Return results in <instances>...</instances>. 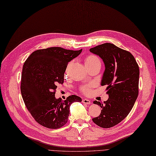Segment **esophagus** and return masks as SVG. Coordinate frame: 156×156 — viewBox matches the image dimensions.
<instances>
[{
    "label": "esophagus",
    "instance_id": "1",
    "mask_svg": "<svg viewBox=\"0 0 156 156\" xmlns=\"http://www.w3.org/2000/svg\"><path fill=\"white\" fill-rule=\"evenodd\" d=\"M82 102L83 104H91L90 100H88V99H87V98H83Z\"/></svg>",
    "mask_w": 156,
    "mask_h": 156
}]
</instances>
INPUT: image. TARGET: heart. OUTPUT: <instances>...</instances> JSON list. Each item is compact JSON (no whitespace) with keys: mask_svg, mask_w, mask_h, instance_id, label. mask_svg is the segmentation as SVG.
Listing matches in <instances>:
<instances>
[{"mask_svg":"<svg viewBox=\"0 0 156 156\" xmlns=\"http://www.w3.org/2000/svg\"><path fill=\"white\" fill-rule=\"evenodd\" d=\"M85 66L87 67H90L92 66H94L96 64H100V60L99 58L94 55V54H90V55L87 56L85 59ZM72 64V62H71L69 63V64L67 67L66 69V72L68 71V69L69 68V67ZM93 87L92 84H85V85H83L80 87V90H81V92H83V94H88L90 93L91 92V88Z\"/></svg>","mask_w":156,"mask_h":156,"instance_id":"1","label":"heart"}]
</instances>
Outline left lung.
Returning <instances> with one entry per match:
<instances>
[{
  "mask_svg": "<svg viewBox=\"0 0 156 156\" xmlns=\"http://www.w3.org/2000/svg\"><path fill=\"white\" fill-rule=\"evenodd\" d=\"M102 59L105 71L101 85H107L108 100L94 101L101 109L92 119L102 128L113 127L128 115L138 95L139 67L132 54L111 43H104L90 49Z\"/></svg>",
  "mask_w": 156,
  "mask_h": 156,
  "instance_id": "1",
  "label": "left lung"
}]
</instances>
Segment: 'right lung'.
Instances as JSON below:
<instances>
[{
  "label": "right lung",
  "mask_w": 156,
  "mask_h": 156,
  "mask_svg": "<svg viewBox=\"0 0 156 156\" xmlns=\"http://www.w3.org/2000/svg\"><path fill=\"white\" fill-rule=\"evenodd\" d=\"M79 50L50 47L35 50L25 62L21 93L25 105L38 123L49 129H59L68 122L69 107L81 102L76 95L65 100L55 98L58 84H63L68 62L79 56Z\"/></svg>",
  "instance_id": "right-lung-1"
}]
</instances>
